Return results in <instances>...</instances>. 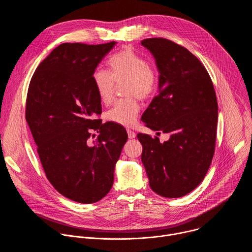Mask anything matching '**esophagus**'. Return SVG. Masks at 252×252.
Instances as JSON below:
<instances>
[{
    "mask_svg": "<svg viewBox=\"0 0 252 252\" xmlns=\"http://www.w3.org/2000/svg\"><path fill=\"white\" fill-rule=\"evenodd\" d=\"M127 134H128V138H134L136 136L135 132L130 130V129H127Z\"/></svg>",
    "mask_w": 252,
    "mask_h": 252,
    "instance_id": "34e87169",
    "label": "esophagus"
}]
</instances>
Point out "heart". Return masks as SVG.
<instances>
[{"instance_id":"heart-1","label":"heart","mask_w":252,"mask_h":252,"mask_svg":"<svg viewBox=\"0 0 252 252\" xmlns=\"http://www.w3.org/2000/svg\"><path fill=\"white\" fill-rule=\"evenodd\" d=\"M110 73L103 68H95L92 79L99 100L105 104L112 102L116 83L126 82V94L140 99L150 98L158 87L157 70L140 55L130 48H124L107 60ZM139 113V104L134 97L118 100L105 114L106 120L123 126L134 125Z\"/></svg>"}]
</instances>
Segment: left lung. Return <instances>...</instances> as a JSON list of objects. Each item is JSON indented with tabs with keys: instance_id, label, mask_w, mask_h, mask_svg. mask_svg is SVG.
<instances>
[{
	"instance_id": "8db88e82",
	"label": "left lung",
	"mask_w": 252,
	"mask_h": 252,
	"mask_svg": "<svg viewBox=\"0 0 252 252\" xmlns=\"http://www.w3.org/2000/svg\"><path fill=\"white\" fill-rule=\"evenodd\" d=\"M155 57L158 94L141 121L154 130L170 133L159 138L138 133L141 161L151 189L158 194L176 198L192 191L211 163L219 106L212 81L204 65L188 49L167 39L141 41Z\"/></svg>"
}]
</instances>
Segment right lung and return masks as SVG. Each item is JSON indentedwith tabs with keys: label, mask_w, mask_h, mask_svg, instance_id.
Masks as SVG:
<instances>
[{
	"label": "right lung",
	"mask_w": 252,
	"mask_h": 252,
	"mask_svg": "<svg viewBox=\"0 0 252 252\" xmlns=\"http://www.w3.org/2000/svg\"><path fill=\"white\" fill-rule=\"evenodd\" d=\"M116 42L62 44L37 67L30 82L26 121L52 186L80 203L111 190L115 166L127 140L122 126L101 124L93 73ZM94 131L100 134L94 142Z\"/></svg>",
	"instance_id": "1"
}]
</instances>
